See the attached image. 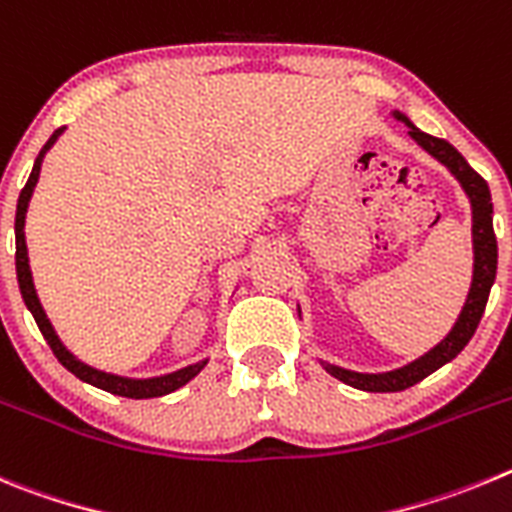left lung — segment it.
Instances as JSON below:
<instances>
[{"label":"left lung","instance_id":"8db88e82","mask_svg":"<svg viewBox=\"0 0 512 512\" xmlns=\"http://www.w3.org/2000/svg\"><path fill=\"white\" fill-rule=\"evenodd\" d=\"M393 117L408 127V135H411L431 158L439 160V163L449 170L451 176L457 178L462 191L467 193L469 206H472L474 265L472 285H469L467 301H464L457 321H454L449 334H446L436 347H431L418 359L388 372H354L347 370V367L331 365V362H324V359H321V367H324L331 377L347 382V385H352V388L357 390H367V393H398V390L411 388V385L421 382L423 377H428L431 372H436L439 367H444L446 362H451V359L457 357V354L469 344L474 331H477V324H480L482 313H485L487 298H490V288L492 283H495L497 273V239L495 229H492V196L485 178H482L477 170L469 168V163L462 158V153H459L454 145L421 132L416 124L405 117L403 112H398V109L393 112ZM298 316H301V311H298Z\"/></svg>","mask_w":512,"mask_h":512}]
</instances>
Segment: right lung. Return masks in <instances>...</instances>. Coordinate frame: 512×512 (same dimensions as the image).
Masks as SVG:
<instances>
[{
    "mask_svg": "<svg viewBox=\"0 0 512 512\" xmlns=\"http://www.w3.org/2000/svg\"><path fill=\"white\" fill-rule=\"evenodd\" d=\"M63 130H66V127H61V130H55L53 135H50V140L45 142V147H43V150H40L38 158H35V165H32V173H30V178H27L25 188H22L20 201H17V216H15V245H17V252H15V265H17V283H20L22 301H25L27 311L32 313V319H35L38 329L43 331L45 342L50 344V349H53V354H55V357H58V362H61V365L66 367L68 372H73V375H76L78 380L89 382V385H94V388L107 390V393H112V395H122V398H135V400L160 398V395L173 393V390L183 388V385H186L188 380H193V377L199 375V372L206 367V362H209V359H199V362H193V365H188V367H181V370L168 372V375H155V377H124V375H114V372L96 370V367H91V365H86V362H81V359H78L76 354H73L71 349H68L66 344L61 342V336L55 334L53 324H50V319H48V313H45L43 303H40L38 290H35V283H32L30 257H27L25 216H27V206H30V199H32V191H35V186H38L40 168H43L45 153H48L50 147H53L55 142H58V137L63 135Z\"/></svg>",
    "mask_w": 512,
    "mask_h": 512,
    "instance_id": "obj_1",
    "label": "right lung"
}]
</instances>
